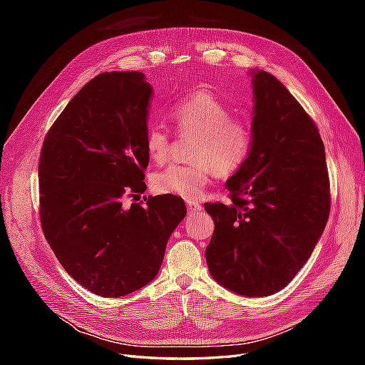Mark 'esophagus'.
<instances>
[{
  "mask_svg": "<svg viewBox=\"0 0 365 365\" xmlns=\"http://www.w3.org/2000/svg\"><path fill=\"white\" fill-rule=\"evenodd\" d=\"M202 207H201V204L200 202H196V201H187V210H189L190 213H195V212H200Z\"/></svg>",
  "mask_w": 365,
  "mask_h": 365,
  "instance_id": "1",
  "label": "esophagus"
}]
</instances>
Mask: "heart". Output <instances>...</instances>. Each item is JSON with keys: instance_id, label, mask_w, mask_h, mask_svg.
I'll return each instance as SVG.
<instances>
[{"instance_id": "heart-1", "label": "heart", "mask_w": 365, "mask_h": 365, "mask_svg": "<svg viewBox=\"0 0 365 365\" xmlns=\"http://www.w3.org/2000/svg\"><path fill=\"white\" fill-rule=\"evenodd\" d=\"M170 120L180 134L193 132L190 163L170 164L152 176L153 190L184 200H197L216 176H231L244 168L252 145L254 129L248 118L233 115L225 102L210 91L185 96L170 108ZM145 148L152 161H168L172 135L160 125L146 129Z\"/></svg>"}]
</instances>
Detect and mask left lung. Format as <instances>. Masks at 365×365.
<instances>
[{
  "label": "left lung",
  "mask_w": 365,
  "mask_h": 365,
  "mask_svg": "<svg viewBox=\"0 0 365 365\" xmlns=\"http://www.w3.org/2000/svg\"><path fill=\"white\" fill-rule=\"evenodd\" d=\"M254 145L227 181L230 204L207 202L210 274L247 297L279 292L311 257L330 212L323 140L312 117L267 71L254 74Z\"/></svg>",
  "instance_id": "1"
}]
</instances>
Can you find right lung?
Segmentation results:
<instances>
[{
  "mask_svg": "<svg viewBox=\"0 0 365 365\" xmlns=\"http://www.w3.org/2000/svg\"><path fill=\"white\" fill-rule=\"evenodd\" d=\"M152 88L140 71L96 76L54 120L39 155V219L54 256L83 288L123 297L160 271L187 208L145 193Z\"/></svg>",
  "mask_w": 365,
  "mask_h": 365,
  "instance_id": "add662e5",
  "label": "right lung"
}]
</instances>
